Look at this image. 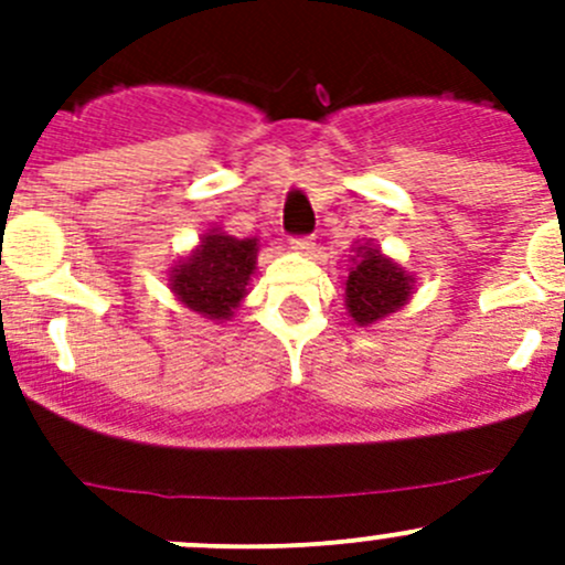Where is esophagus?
Wrapping results in <instances>:
<instances>
[{"label": "esophagus", "instance_id": "obj_1", "mask_svg": "<svg viewBox=\"0 0 565 565\" xmlns=\"http://www.w3.org/2000/svg\"><path fill=\"white\" fill-rule=\"evenodd\" d=\"M289 246H292L295 250H300V254H311L317 243H315V237L303 235V237H292V241H289Z\"/></svg>", "mask_w": 565, "mask_h": 565}]
</instances>
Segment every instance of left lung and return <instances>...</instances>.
<instances>
[{"mask_svg": "<svg viewBox=\"0 0 565 565\" xmlns=\"http://www.w3.org/2000/svg\"><path fill=\"white\" fill-rule=\"evenodd\" d=\"M413 289L415 278L388 256L380 254L377 246L366 243L352 256L350 276H347V315L361 328H366V324H374L377 319L402 309Z\"/></svg>", "mask_w": 565, "mask_h": 565, "instance_id": "left-lung-1", "label": "left lung"}]
</instances>
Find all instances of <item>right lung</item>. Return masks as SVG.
Here are the masks:
<instances>
[{"label": "right lung", "mask_w": 565, "mask_h": 565, "mask_svg": "<svg viewBox=\"0 0 565 565\" xmlns=\"http://www.w3.org/2000/svg\"><path fill=\"white\" fill-rule=\"evenodd\" d=\"M256 237L226 235L210 230L196 248L169 270V289L182 306L213 322H224L235 315L246 287L256 270Z\"/></svg>", "instance_id": "obj_1"}]
</instances>
